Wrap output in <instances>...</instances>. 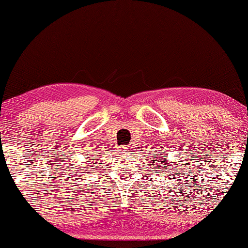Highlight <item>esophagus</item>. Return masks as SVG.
<instances>
[{"mask_svg": "<svg viewBox=\"0 0 248 248\" xmlns=\"http://www.w3.org/2000/svg\"><path fill=\"white\" fill-rule=\"evenodd\" d=\"M120 151H121V152H123V153H124L125 151H128V150H127V148H121Z\"/></svg>", "mask_w": 248, "mask_h": 248, "instance_id": "esophagus-1", "label": "esophagus"}]
</instances>
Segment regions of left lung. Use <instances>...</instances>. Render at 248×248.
I'll return each mask as SVG.
<instances>
[{"label": "left lung", "instance_id": "1", "mask_svg": "<svg viewBox=\"0 0 248 248\" xmlns=\"http://www.w3.org/2000/svg\"><path fill=\"white\" fill-rule=\"evenodd\" d=\"M154 155H155V154H154ZM163 157H165V158H166L167 156H163ZM167 159H169V158H167ZM161 162H163V161H161ZM164 165H167V166H170V162H164ZM167 170H170V169H167Z\"/></svg>", "mask_w": 248, "mask_h": 248}]
</instances>
